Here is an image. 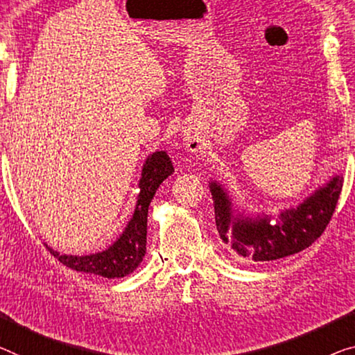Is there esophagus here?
<instances>
[{"instance_id": "1", "label": "esophagus", "mask_w": 355, "mask_h": 355, "mask_svg": "<svg viewBox=\"0 0 355 355\" xmlns=\"http://www.w3.org/2000/svg\"><path fill=\"white\" fill-rule=\"evenodd\" d=\"M189 147H190V150H196V149H198V144H196V143H193V141H190V144H189Z\"/></svg>"}]
</instances>
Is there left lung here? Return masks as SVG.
<instances>
[{
  "label": "left lung",
  "instance_id": "1",
  "mask_svg": "<svg viewBox=\"0 0 355 355\" xmlns=\"http://www.w3.org/2000/svg\"><path fill=\"white\" fill-rule=\"evenodd\" d=\"M343 189L336 176L295 209L281 212L279 219L270 217L244 219L233 216L232 201L219 184L211 182L216 225L220 238L230 243L241 257L254 261L277 260L309 248L329 225Z\"/></svg>",
  "mask_w": 355,
  "mask_h": 355
}]
</instances>
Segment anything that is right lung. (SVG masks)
I'll return each mask as SVG.
<instances>
[{
	"instance_id": "1",
	"label": "right lung",
	"mask_w": 355,
	"mask_h": 355,
	"mask_svg": "<svg viewBox=\"0 0 355 355\" xmlns=\"http://www.w3.org/2000/svg\"><path fill=\"white\" fill-rule=\"evenodd\" d=\"M174 171L173 163L166 152H154L146 160L139 179L138 203L133 212L132 220L128 222L122 236L111 248L98 254L84 255H60L57 250L47 248L60 263L71 270L92 272L107 279L123 277L138 268L146 255V236H147V211L159 185Z\"/></svg>"
}]
</instances>
